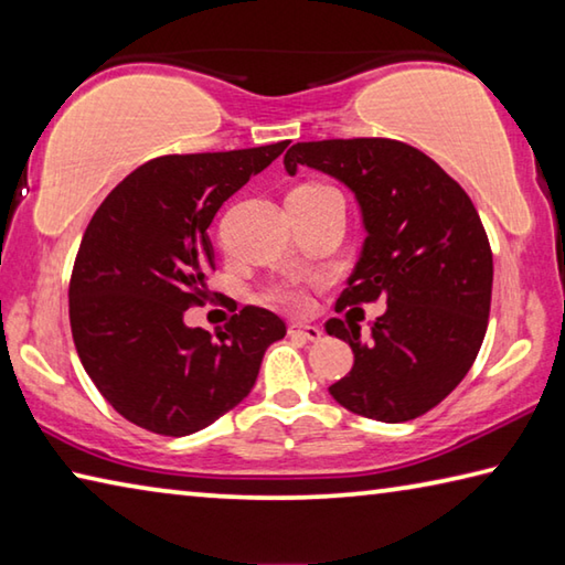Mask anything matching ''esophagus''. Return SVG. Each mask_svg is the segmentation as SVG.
Returning <instances> with one entry per match:
<instances>
[{"mask_svg":"<svg viewBox=\"0 0 565 565\" xmlns=\"http://www.w3.org/2000/svg\"><path fill=\"white\" fill-rule=\"evenodd\" d=\"M289 333L301 341H319L323 337V331L319 327H311V323H291Z\"/></svg>","mask_w":565,"mask_h":565,"instance_id":"esophagus-1","label":"esophagus"}]
</instances>
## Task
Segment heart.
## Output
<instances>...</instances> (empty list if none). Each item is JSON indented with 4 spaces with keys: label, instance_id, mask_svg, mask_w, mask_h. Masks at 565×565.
Returning <instances> with one entry per match:
<instances>
[{
    "label": "heart",
    "instance_id": "obj_1",
    "mask_svg": "<svg viewBox=\"0 0 565 565\" xmlns=\"http://www.w3.org/2000/svg\"><path fill=\"white\" fill-rule=\"evenodd\" d=\"M294 191H301V194H327V191H333L329 186H321V184H301L296 186ZM269 301L281 306V309H289V311H301L306 306V296L299 289V286L286 281V284H276L269 289Z\"/></svg>",
    "mask_w": 565,
    "mask_h": 565
}]
</instances>
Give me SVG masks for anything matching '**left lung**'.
Masks as SVG:
<instances>
[{
  "label": "left lung",
  "instance_id": "8db88e82",
  "mask_svg": "<svg viewBox=\"0 0 565 565\" xmlns=\"http://www.w3.org/2000/svg\"><path fill=\"white\" fill-rule=\"evenodd\" d=\"M284 167L291 177L323 171L359 202L366 238L337 309L386 301L366 341L356 323L327 321L329 337L353 351V369L329 394L384 424L426 414L461 384L489 327L493 256L473 202L431 157L396 139L299 141Z\"/></svg>",
  "mask_w": 565,
  "mask_h": 565
}]
</instances>
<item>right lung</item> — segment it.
Segmentation results:
<instances>
[{
  "label": "right lung",
  "mask_w": 565,
  "mask_h": 565,
  "mask_svg": "<svg viewBox=\"0 0 565 565\" xmlns=\"http://www.w3.org/2000/svg\"><path fill=\"white\" fill-rule=\"evenodd\" d=\"M289 147L151 159L111 189L82 236L70 281L76 353L94 386L147 431L189 436L254 388L276 313L244 306L224 331L184 323L214 269L209 226L228 196Z\"/></svg>",
  "instance_id": "add662e5"
}]
</instances>
